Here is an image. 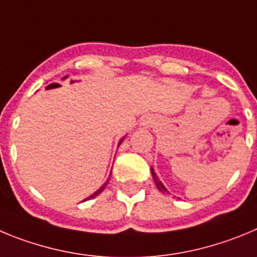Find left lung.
<instances>
[{
	"instance_id": "left-lung-1",
	"label": "left lung",
	"mask_w": 257,
	"mask_h": 257,
	"mask_svg": "<svg viewBox=\"0 0 257 257\" xmlns=\"http://www.w3.org/2000/svg\"><path fill=\"white\" fill-rule=\"evenodd\" d=\"M151 174H152V178H154V182H155V184H156L157 189H159V191H160V192H163L164 195H169V191H168V189H166V187L164 186L163 182H161V180L159 179V177H157L156 173H155L154 168H151Z\"/></svg>"
}]
</instances>
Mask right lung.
Listing matches in <instances>:
<instances>
[{
  "instance_id": "add662e5",
  "label": "right lung",
  "mask_w": 257,
  "mask_h": 257,
  "mask_svg": "<svg viewBox=\"0 0 257 257\" xmlns=\"http://www.w3.org/2000/svg\"><path fill=\"white\" fill-rule=\"evenodd\" d=\"M66 78H68V75H66V77H64V78H62V79H66ZM124 138H125V137H123V138H121V140H120L119 145H117V146H120V143L123 142V141H124ZM108 180H110V179H107V180H106L105 183H103V184H102V186H101V187H100V188L97 189V191H96V192H94V193H92V195H91V196H89V197H87V198H85V200H83V201H87V200H92V198L97 197V196L100 195L101 192H102V191H103V189H105L106 184H107V183H108Z\"/></svg>"
}]
</instances>
